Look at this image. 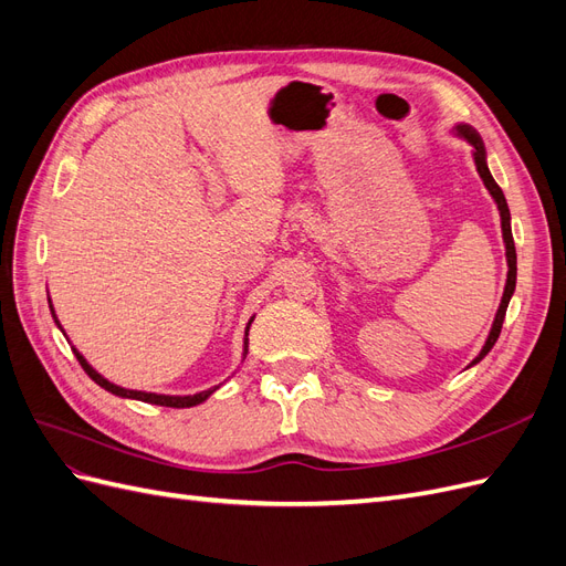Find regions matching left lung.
<instances>
[{
    "instance_id": "left-lung-1",
    "label": "left lung",
    "mask_w": 566,
    "mask_h": 566,
    "mask_svg": "<svg viewBox=\"0 0 566 566\" xmlns=\"http://www.w3.org/2000/svg\"><path fill=\"white\" fill-rule=\"evenodd\" d=\"M455 134H460L462 139H465V142L474 148V150H472V156H474L476 172H479V177H482L484 186L489 188V193H491V198L495 200V205H499V212H501V229H503V243H505V256H507V281H505V290H503V300H501L499 312H495V318H493V325H491V333H489V337H486V342H484L482 352H479L474 361L470 364V366H474V364L482 361V358L493 349L495 339H499V335H501L503 321H505V312H507V304H510V297H512V293H515V285H517V252H515V241H512L507 200H505V196H503V191H501V186L495 184V179H493V177H491V172H489V165H486V148H484L482 136H479V134H476V129H472L470 125H455Z\"/></svg>"
}]
</instances>
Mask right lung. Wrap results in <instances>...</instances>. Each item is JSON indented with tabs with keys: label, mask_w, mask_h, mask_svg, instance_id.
Here are the masks:
<instances>
[{
	"label": "right lung",
	"mask_w": 566,
	"mask_h": 566,
	"mask_svg": "<svg viewBox=\"0 0 566 566\" xmlns=\"http://www.w3.org/2000/svg\"><path fill=\"white\" fill-rule=\"evenodd\" d=\"M49 310H51V316H54L56 325L61 328V323H59V318H56V314H54V306H51V300H49ZM252 321H254V318H250L248 328H245L243 358H245V354H248V331H250ZM61 331H63V328H61ZM73 354L77 356V361H80V366L84 368V373H87L90 378H92L98 387H104L106 391L115 394V397H123V399H136V401H146V403H156V406H167V408H191V406L202 403L205 399H210L212 394L219 389V387H210V389L198 391V394H188V397H172V394H153V391H139V389H125V387H117V385H113L111 380H106V378H104V375L96 373V370L87 364V358H84L75 347H73Z\"/></svg>",
	"instance_id": "right-lung-1"
}]
</instances>
